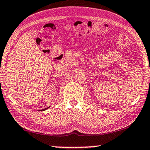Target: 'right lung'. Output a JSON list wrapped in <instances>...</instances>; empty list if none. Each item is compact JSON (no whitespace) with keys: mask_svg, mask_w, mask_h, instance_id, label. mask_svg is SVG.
Returning <instances> with one entry per match:
<instances>
[{"mask_svg":"<svg viewBox=\"0 0 150 150\" xmlns=\"http://www.w3.org/2000/svg\"><path fill=\"white\" fill-rule=\"evenodd\" d=\"M47 108H45V109H43V110H46V109H47Z\"/></svg>","mask_w":150,"mask_h":150,"instance_id":"add662e5","label":"right lung"}]
</instances>
